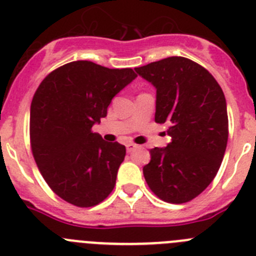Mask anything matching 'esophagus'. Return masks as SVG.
<instances>
[{"instance_id":"esophagus-1","label":"esophagus","mask_w":256,"mask_h":256,"mask_svg":"<svg viewBox=\"0 0 256 256\" xmlns=\"http://www.w3.org/2000/svg\"><path fill=\"white\" fill-rule=\"evenodd\" d=\"M136 148H138V145L134 144V142H128V144H126V150H128V152H134Z\"/></svg>"}]
</instances>
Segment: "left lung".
Instances as JSON below:
<instances>
[{
  "mask_svg": "<svg viewBox=\"0 0 256 256\" xmlns=\"http://www.w3.org/2000/svg\"><path fill=\"white\" fill-rule=\"evenodd\" d=\"M135 70L156 88L155 122L170 125L168 146L150 150V163L142 168L145 180L168 204L190 202L214 180L225 155V94L206 68L183 56H169Z\"/></svg>",
  "mask_w": 256,
  "mask_h": 256,
  "instance_id": "obj_1",
  "label": "left lung"
}]
</instances>
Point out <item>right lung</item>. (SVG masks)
Wrapping results in <instances>:
<instances>
[{
    "mask_svg": "<svg viewBox=\"0 0 256 256\" xmlns=\"http://www.w3.org/2000/svg\"><path fill=\"white\" fill-rule=\"evenodd\" d=\"M136 77L131 68L77 60L54 69L38 87L30 110L31 152L45 182L68 204L93 207L114 190L126 148L104 142L92 126Z\"/></svg>",
    "mask_w": 256,
    "mask_h": 256,
    "instance_id": "obj_1",
    "label": "right lung"
}]
</instances>
